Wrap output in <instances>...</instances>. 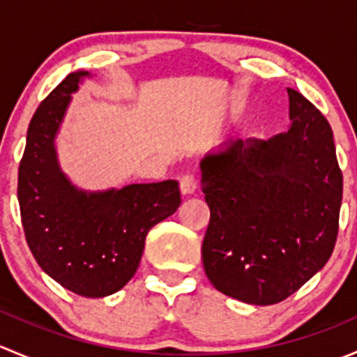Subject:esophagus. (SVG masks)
Returning a JSON list of instances; mask_svg holds the SVG:
<instances>
[{
	"instance_id": "1",
	"label": "esophagus",
	"mask_w": 357,
	"mask_h": 357,
	"mask_svg": "<svg viewBox=\"0 0 357 357\" xmlns=\"http://www.w3.org/2000/svg\"><path fill=\"white\" fill-rule=\"evenodd\" d=\"M179 190H181L183 195H192L197 190V179L192 174H185L179 179Z\"/></svg>"
}]
</instances>
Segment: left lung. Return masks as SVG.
Wrapping results in <instances>:
<instances>
[{"mask_svg":"<svg viewBox=\"0 0 357 357\" xmlns=\"http://www.w3.org/2000/svg\"><path fill=\"white\" fill-rule=\"evenodd\" d=\"M289 129L228 142L200 160L211 221L202 243L207 278L254 305L285 301L332 255L342 171L323 114L295 89Z\"/></svg>","mask_w":357,"mask_h":357,"instance_id":"1","label":"left lung"}]
</instances>
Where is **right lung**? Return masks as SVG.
Segmentation results:
<instances>
[{
  "instance_id": "obj_1",
  "label": "right lung",
  "mask_w": 357,
  "mask_h": 357,
  "mask_svg": "<svg viewBox=\"0 0 357 357\" xmlns=\"http://www.w3.org/2000/svg\"><path fill=\"white\" fill-rule=\"evenodd\" d=\"M68 74L32 115L19 167L25 240L43 271L82 297H107L135 276L145 238L181 204L178 181L86 192L62 171L55 139L72 93L89 77Z\"/></svg>"
}]
</instances>
